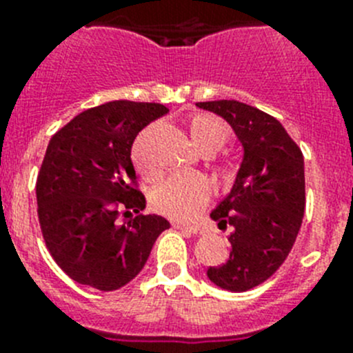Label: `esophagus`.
<instances>
[{"label": "esophagus", "mask_w": 353, "mask_h": 353, "mask_svg": "<svg viewBox=\"0 0 353 353\" xmlns=\"http://www.w3.org/2000/svg\"><path fill=\"white\" fill-rule=\"evenodd\" d=\"M173 228H176V230H182V232H189L191 235H203L205 230L201 226H189V224H173Z\"/></svg>", "instance_id": "obj_1"}]
</instances>
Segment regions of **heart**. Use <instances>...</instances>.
Segmentation results:
<instances>
[{
	"instance_id": "heart-1",
	"label": "heart",
	"mask_w": 353,
	"mask_h": 353,
	"mask_svg": "<svg viewBox=\"0 0 353 353\" xmlns=\"http://www.w3.org/2000/svg\"><path fill=\"white\" fill-rule=\"evenodd\" d=\"M187 130L196 148L205 155L217 154L232 138V130L224 120L208 113H196L187 120ZM146 134H141L132 146V164L145 180L157 179V168L150 162L145 152ZM217 176L228 180L232 168L228 164L217 168ZM210 198V185L201 174H176L152 192L150 203L157 214L168 219L189 221L203 210Z\"/></svg>"
}]
</instances>
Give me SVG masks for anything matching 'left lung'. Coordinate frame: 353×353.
<instances>
[{
	"label": "left lung",
	"mask_w": 353,
	"mask_h": 353,
	"mask_svg": "<svg viewBox=\"0 0 353 353\" xmlns=\"http://www.w3.org/2000/svg\"><path fill=\"white\" fill-rule=\"evenodd\" d=\"M232 125L242 145V162L232 191L210 217L232 226L226 263L207 276L228 292H248L283 265L301 230L305 208L304 157L274 117L239 101L198 102Z\"/></svg>",
	"instance_id": "obj_1"
}]
</instances>
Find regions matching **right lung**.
<instances>
[{
	"label": "right lung",
	"mask_w": 353,
	"mask_h": 353,
	"mask_svg": "<svg viewBox=\"0 0 353 353\" xmlns=\"http://www.w3.org/2000/svg\"><path fill=\"white\" fill-rule=\"evenodd\" d=\"M162 104L114 101L86 109L49 141L37 205L42 235L60 269L101 292L125 286L141 272L155 240L170 228L161 215H143L130 150ZM131 215L118 225L117 215ZM136 213V216H132Z\"/></svg>",
	"instance_id": "1"
}]
</instances>
